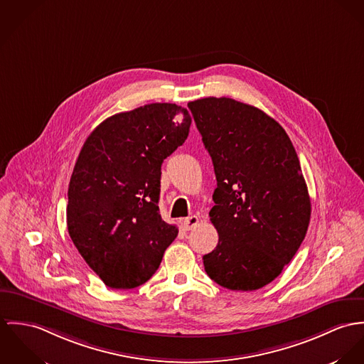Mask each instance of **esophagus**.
<instances>
[{
  "label": "esophagus",
  "mask_w": 364,
  "mask_h": 364,
  "mask_svg": "<svg viewBox=\"0 0 364 364\" xmlns=\"http://www.w3.org/2000/svg\"><path fill=\"white\" fill-rule=\"evenodd\" d=\"M198 223H200V218L196 216V215H193V216H188V218L184 219L183 228H184L186 230H193Z\"/></svg>",
  "instance_id": "obj_1"
}]
</instances>
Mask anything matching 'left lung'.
I'll return each instance as SVG.
<instances>
[{
  "instance_id": "1",
  "label": "left lung",
  "mask_w": 364,
  "mask_h": 364,
  "mask_svg": "<svg viewBox=\"0 0 364 364\" xmlns=\"http://www.w3.org/2000/svg\"><path fill=\"white\" fill-rule=\"evenodd\" d=\"M218 187L210 222L215 250L203 255L213 282L250 291L281 275L309 229L311 202L294 146L279 122L230 97L188 103Z\"/></svg>"
}]
</instances>
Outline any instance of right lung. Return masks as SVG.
I'll list each match as a JSON object with an SVG mask.
<instances>
[{"mask_svg": "<svg viewBox=\"0 0 364 364\" xmlns=\"http://www.w3.org/2000/svg\"><path fill=\"white\" fill-rule=\"evenodd\" d=\"M190 125L187 109L151 103L106 119L86 138L68 187L67 226L106 286L149 281L177 237L159 213L161 168Z\"/></svg>", "mask_w": 364, "mask_h": 364, "instance_id": "1", "label": "right lung"}]
</instances>
